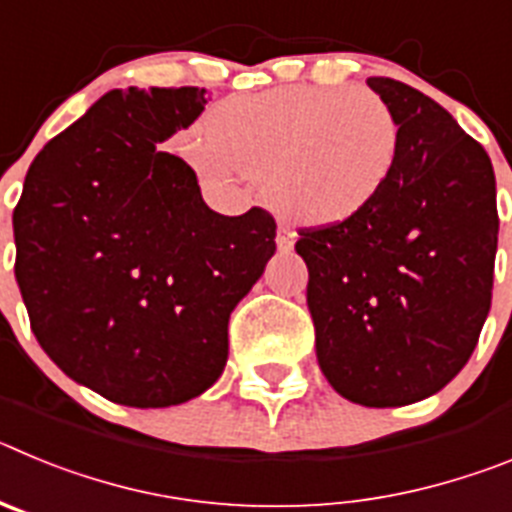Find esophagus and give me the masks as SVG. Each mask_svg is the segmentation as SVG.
I'll return each mask as SVG.
<instances>
[{
    "mask_svg": "<svg viewBox=\"0 0 512 512\" xmlns=\"http://www.w3.org/2000/svg\"><path fill=\"white\" fill-rule=\"evenodd\" d=\"M277 246L282 248V251H289V248L295 246V233H292V228L289 225H279L277 228Z\"/></svg>",
    "mask_w": 512,
    "mask_h": 512,
    "instance_id": "1",
    "label": "esophagus"
}]
</instances>
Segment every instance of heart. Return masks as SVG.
<instances>
[{
	"instance_id": "b5f03b06",
	"label": "heart",
	"mask_w": 512,
	"mask_h": 512,
	"mask_svg": "<svg viewBox=\"0 0 512 512\" xmlns=\"http://www.w3.org/2000/svg\"><path fill=\"white\" fill-rule=\"evenodd\" d=\"M397 153L400 122L377 94L300 84L217 104L192 161L217 179L261 176L284 217L328 228L377 200Z\"/></svg>"
}]
</instances>
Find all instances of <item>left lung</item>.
Listing matches in <instances>:
<instances>
[{"mask_svg": "<svg viewBox=\"0 0 512 512\" xmlns=\"http://www.w3.org/2000/svg\"><path fill=\"white\" fill-rule=\"evenodd\" d=\"M400 122L377 200L341 225L300 228L315 351L330 387L366 408L433 395L464 369L492 302L495 171L441 104L366 81Z\"/></svg>", "mask_w": 512, "mask_h": 512, "instance_id": "obj_1", "label": "left lung"}]
</instances>
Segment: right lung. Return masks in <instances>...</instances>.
Segmentation results:
<instances>
[{
  "label": "right lung",
  "instance_id": "right-lung-1",
  "mask_svg": "<svg viewBox=\"0 0 512 512\" xmlns=\"http://www.w3.org/2000/svg\"><path fill=\"white\" fill-rule=\"evenodd\" d=\"M212 92L115 89L45 143L25 176L15 277L43 351L130 408L202 395L228 361L230 312L277 251L264 207L220 215L158 143Z\"/></svg>",
  "mask_w": 512,
  "mask_h": 512
}]
</instances>
